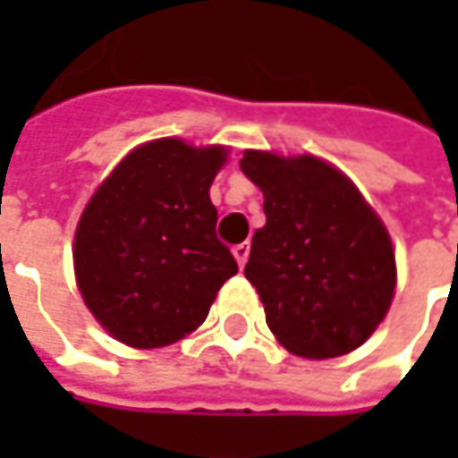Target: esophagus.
<instances>
[{
    "label": "esophagus",
    "mask_w": 458,
    "mask_h": 458,
    "mask_svg": "<svg viewBox=\"0 0 458 458\" xmlns=\"http://www.w3.org/2000/svg\"><path fill=\"white\" fill-rule=\"evenodd\" d=\"M232 252H234V257H237L239 267H244V265H247V257H250V244H247V242H242V244H237Z\"/></svg>",
    "instance_id": "obj_1"
}]
</instances>
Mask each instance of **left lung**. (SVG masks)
<instances>
[{"label": "left lung", "instance_id": "left-lung-1", "mask_svg": "<svg viewBox=\"0 0 458 458\" xmlns=\"http://www.w3.org/2000/svg\"><path fill=\"white\" fill-rule=\"evenodd\" d=\"M242 173L265 196L244 277L259 293L275 339L306 360L354 352L395 295L385 224L342 170L313 155L247 150Z\"/></svg>", "mask_w": 458, "mask_h": 458}]
</instances>
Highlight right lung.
Segmentation results:
<instances>
[{
  "mask_svg": "<svg viewBox=\"0 0 458 458\" xmlns=\"http://www.w3.org/2000/svg\"><path fill=\"white\" fill-rule=\"evenodd\" d=\"M226 148L178 137L140 145L98 185L76 226L83 303L116 342L157 349L206 321L237 259L216 239L208 188Z\"/></svg>",
  "mask_w": 458,
  "mask_h": 458,
  "instance_id": "obj_1",
  "label": "right lung"
}]
</instances>
